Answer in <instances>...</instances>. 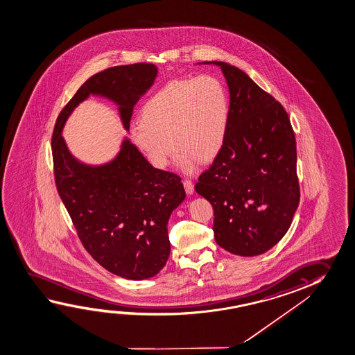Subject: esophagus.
<instances>
[{"mask_svg": "<svg viewBox=\"0 0 355 355\" xmlns=\"http://www.w3.org/2000/svg\"><path fill=\"white\" fill-rule=\"evenodd\" d=\"M184 187L187 195H192L193 193V184L190 180H184Z\"/></svg>", "mask_w": 355, "mask_h": 355, "instance_id": "esophagus-1", "label": "esophagus"}]
</instances>
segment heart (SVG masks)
<instances>
[{
	"instance_id": "heart-1",
	"label": "heart",
	"mask_w": 355,
	"mask_h": 355,
	"mask_svg": "<svg viewBox=\"0 0 355 355\" xmlns=\"http://www.w3.org/2000/svg\"><path fill=\"white\" fill-rule=\"evenodd\" d=\"M228 121L230 98L220 80H171L146 102L141 121L130 124V139L157 169L168 165L174 148L176 166L193 174L198 159L207 162L220 152Z\"/></svg>"
}]
</instances>
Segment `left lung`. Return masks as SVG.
Returning <instances> with one entry per match:
<instances>
[{
    "mask_svg": "<svg viewBox=\"0 0 355 355\" xmlns=\"http://www.w3.org/2000/svg\"><path fill=\"white\" fill-rule=\"evenodd\" d=\"M220 67L230 91L225 141L195 185L214 211L216 243L227 252L255 257L286 234L300 201L296 141L286 111L247 73Z\"/></svg>",
    "mask_w": 355,
    "mask_h": 355,
    "instance_id": "8db88e82",
    "label": "left lung"
}]
</instances>
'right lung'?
Masks as SVG:
<instances>
[{"label":"right lung","instance_id":"1","mask_svg":"<svg viewBox=\"0 0 355 355\" xmlns=\"http://www.w3.org/2000/svg\"><path fill=\"white\" fill-rule=\"evenodd\" d=\"M158 75L154 64L114 67L92 75L59 114L51 139L59 196L91 257L114 275L144 280L157 275L170 255V214L185 200L178 175L155 169L125 135L119 152L101 164L81 162L69 150L62 130L90 96L117 106L130 132L133 108Z\"/></svg>","mask_w":355,"mask_h":355}]
</instances>
